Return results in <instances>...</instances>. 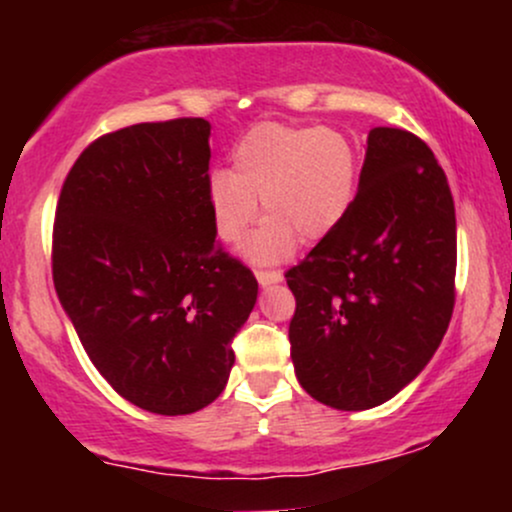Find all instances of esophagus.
I'll return each mask as SVG.
<instances>
[{
  "label": "esophagus",
  "mask_w": 512,
  "mask_h": 512,
  "mask_svg": "<svg viewBox=\"0 0 512 512\" xmlns=\"http://www.w3.org/2000/svg\"><path fill=\"white\" fill-rule=\"evenodd\" d=\"M255 276H257V281H260V286H274L284 279V274L276 272V269H257Z\"/></svg>",
  "instance_id": "1"
}]
</instances>
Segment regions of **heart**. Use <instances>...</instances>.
I'll return each mask as SVG.
<instances>
[{"instance_id":"heart-1","label":"heart","mask_w":512,"mask_h":512,"mask_svg":"<svg viewBox=\"0 0 512 512\" xmlns=\"http://www.w3.org/2000/svg\"><path fill=\"white\" fill-rule=\"evenodd\" d=\"M233 170H214L207 199L216 233L238 243L257 216L264 219L240 245V255L274 264L296 252L298 243L332 236L354 207L358 149L334 127H298L262 122L233 146Z\"/></svg>"}]
</instances>
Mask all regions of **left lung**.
<instances>
[{"instance_id": "obj_1", "label": "left lung", "mask_w": 512, "mask_h": 512, "mask_svg": "<svg viewBox=\"0 0 512 512\" xmlns=\"http://www.w3.org/2000/svg\"><path fill=\"white\" fill-rule=\"evenodd\" d=\"M455 264V204L436 156L411 132L373 127L354 207L286 272L303 390L342 411L404 390L448 330Z\"/></svg>"}]
</instances>
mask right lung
Masks as SVG:
<instances>
[{"label": "right lung", "mask_w": 512, "mask_h": 512, "mask_svg": "<svg viewBox=\"0 0 512 512\" xmlns=\"http://www.w3.org/2000/svg\"><path fill=\"white\" fill-rule=\"evenodd\" d=\"M209 137L202 117L105 134L57 202V298L98 373L151 414H192L221 395L257 301L250 269L216 248Z\"/></svg>", "instance_id": "right-lung-1"}]
</instances>
